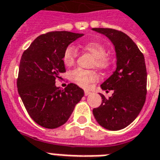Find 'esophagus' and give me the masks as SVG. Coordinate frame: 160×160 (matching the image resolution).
Listing matches in <instances>:
<instances>
[{"label":"esophagus","mask_w":160,"mask_h":160,"mask_svg":"<svg viewBox=\"0 0 160 160\" xmlns=\"http://www.w3.org/2000/svg\"><path fill=\"white\" fill-rule=\"evenodd\" d=\"M90 93H91V92H90L89 90H84V94H85V96L89 95Z\"/></svg>","instance_id":"34e87169"}]
</instances>
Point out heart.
I'll return each instance as SVG.
<instances>
[{
    "label": "heart",
    "mask_w": 160,
    "mask_h": 160,
    "mask_svg": "<svg viewBox=\"0 0 160 160\" xmlns=\"http://www.w3.org/2000/svg\"><path fill=\"white\" fill-rule=\"evenodd\" d=\"M83 49L88 53H90L94 57V64L95 67L98 68H106L109 66V61L105 57L106 49L103 44L90 42L83 45ZM77 56V50L73 45H70L65 50L63 55V62L66 66H72L75 62ZM72 81L80 87L87 88L91 82L97 81L98 77L97 74L93 72L86 71L83 69H75L70 74Z\"/></svg>",
    "instance_id": "heart-1"
}]
</instances>
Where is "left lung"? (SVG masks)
I'll use <instances>...</instances> for the list:
<instances>
[{
  "label": "left lung",
  "mask_w": 160,
  "mask_h": 160,
  "mask_svg": "<svg viewBox=\"0 0 160 160\" xmlns=\"http://www.w3.org/2000/svg\"><path fill=\"white\" fill-rule=\"evenodd\" d=\"M92 30L105 35L115 47L116 69L100 85L103 90H113L111 97L100 94L102 104L93 110L96 121L110 131L123 129L142 110L147 94L145 59L137 44L121 31L95 28Z\"/></svg>",
  "instance_id": "obj_1"
}]
</instances>
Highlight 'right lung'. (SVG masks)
Here are the masks:
<instances>
[{"mask_svg":"<svg viewBox=\"0 0 160 160\" xmlns=\"http://www.w3.org/2000/svg\"><path fill=\"white\" fill-rule=\"evenodd\" d=\"M82 36L67 31L42 34L22 56L18 91L30 117L41 127L54 129L65 124L84 95L74 83L65 89L56 86V79L66 72L65 50Z\"/></svg>","mask_w":160,"mask_h":160,"instance_id":"add662e5","label":"right lung"}]
</instances>
